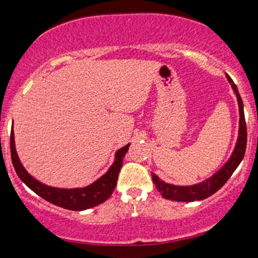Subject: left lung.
I'll list each match as a JSON object with an SVG mask.
<instances>
[{
	"label": "left lung",
	"instance_id": "1",
	"mask_svg": "<svg viewBox=\"0 0 258 258\" xmlns=\"http://www.w3.org/2000/svg\"><path fill=\"white\" fill-rule=\"evenodd\" d=\"M228 81L232 85L234 92L236 94V98H238V104H239V114H240V122H239V137L238 142H236L235 149L230 156V159L224 164V166L221 168L220 171H217L214 176L207 178L204 182L198 183L194 185H186V186H179V185H173L168 184V183L164 182L156 176L155 173H152L153 182L155 184L156 189L159 190V193L165 198V199L173 200V201H195V200H204L206 198L211 197L212 194H215L218 189H221L222 186L226 184V182L230 178L234 171L236 170V167L239 166V164L241 162L242 158L245 155V150H246V143H247V132H246V122H245V116H244V104H242V100L240 94H239L236 85L234 84L233 80L227 75Z\"/></svg>",
	"mask_w": 258,
	"mask_h": 258
}]
</instances>
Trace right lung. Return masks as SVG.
<instances>
[{"label": "right lung", "instance_id": "add662e5", "mask_svg": "<svg viewBox=\"0 0 258 258\" xmlns=\"http://www.w3.org/2000/svg\"><path fill=\"white\" fill-rule=\"evenodd\" d=\"M130 144H127L120 150H117L115 155V161L109 168L108 172L103 174L99 179L92 183L85 188H74V189H60L52 188L46 184H42L38 180L26 172V170L20 164L19 158H18L16 152V146H14V133L13 130L11 132V156L12 164H13L14 170L19 178L25 183L32 191H35L38 197L43 198L48 203L54 204L59 207H63L67 210H73V211H81V210L94 207L99 204L104 203L110 198L116 186L117 176H119L120 168L122 166V159L125 158L127 150H128Z\"/></svg>", "mask_w": 258, "mask_h": 258}]
</instances>
